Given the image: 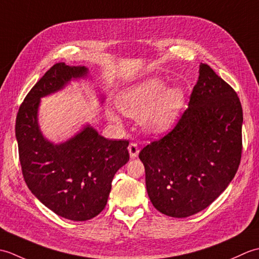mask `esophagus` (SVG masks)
Listing matches in <instances>:
<instances>
[{"label":"esophagus","mask_w":259,"mask_h":259,"mask_svg":"<svg viewBox=\"0 0 259 259\" xmlns=\"http://www.w3.org/2000/svg\"><path fill=\"white\" fill-rule=\"evenodd\" d=\"M128 150H129V153H130V157L131 158L138 157L139 148H138V146H137V144H135V142H131V144L129 145V147H128Z\"/></svg>","instance_id":"1"}]
</instances>
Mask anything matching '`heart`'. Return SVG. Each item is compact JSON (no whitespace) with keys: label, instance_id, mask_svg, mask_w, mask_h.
<instances>
[{"label":"heart","instance_id":"1","mask_svg":"<svg viewBox=\"0 0 259 259\" xmlns=\"http://www.w3.org/2000/svg\"><path fill=\"white\" fill-rule=\"evenodd\" d=\"M158 76H152L126 89L118 99L119 109L126 115L139 118L144 128L151 134L168 131L178 120L185 104V92L179 87L166 88ZM109 118H118L109 112Z\"/></svg>","mask_w":259,"mask_h":259}]
</instances>
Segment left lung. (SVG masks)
<instances>
[{"label": "left lung", "mask_w": 259, "mask_h": 259, "mask_svg": "<svg viewBox=\"0 0 259 259\" xmlns=\"http://www.w3.org/2000/svg\"><path fill=\"white\" fill-rule=\"evenodd\" d=\"M237 93L206 63L175 128L139 153L157 210L185 218L208 207L237 172L243 140Z\"/></svg>", "instance_id": "1"}]
</instances>
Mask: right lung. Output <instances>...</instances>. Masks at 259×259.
Instances as JSON below:
<instances>
[{
	"instance_id": "add662e5",
	"label": "right lung",
	"mask_w": 259,
	"mask_h": 259,
	"mask_svg": "<svg viewBox=\"0 0 259 259\" xmlns=\"http://www.w3.org/2000/svg\"><path fill=\"white\" fill-rule=\"evenodd\" d=\"M87 73L85 67L54 64L27 93L15 122L25 184L43 205L74 222L103 210L114 174L129 161L128 140L106 139L90 125L60 145L47 140L38 128L40 99Z\"/></svg>"
}]
</instances>
